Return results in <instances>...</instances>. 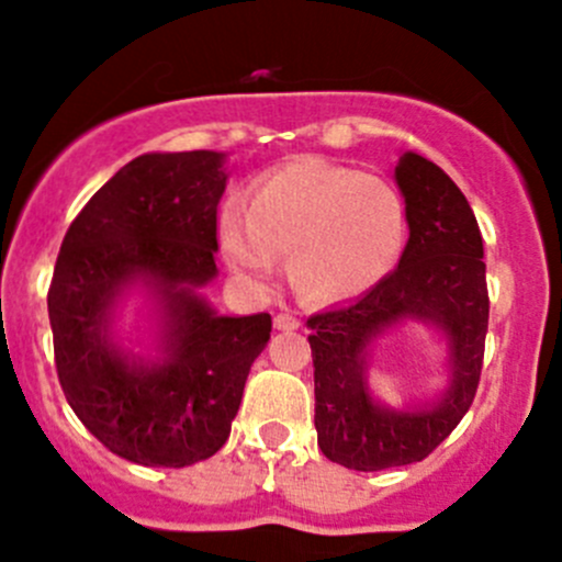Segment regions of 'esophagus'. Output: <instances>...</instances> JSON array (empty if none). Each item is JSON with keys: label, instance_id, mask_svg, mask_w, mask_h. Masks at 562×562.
<instances>
[{"label": "esophagus", "instance_id": "obj_1", "mask_svg": "<svg viewBox=\"0 0 562 562\" xmlns=\"http://www.w3.org/2000/svg\"><path fill=\"white\" fill-rule=\"evenodd\" d=\"M274 328H277V331H296L299 317L291 315V313H277L274 315Z\"/></svg>", "mask_w": 562, "mask_h": 562}]
</instances>
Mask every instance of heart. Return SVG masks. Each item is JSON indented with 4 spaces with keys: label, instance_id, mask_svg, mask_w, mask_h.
<instances>
[{
    "label": "heart",
    "instance_id": "heart-1",
    "mask_svg": "<svg viewBox=\"0 0 562 562\" xmlns=\"http://www.w3.org/2000/svg\"><path fill=\"white\" fill-rule=\"evenodd\" d=\"M220 241L231 269L266 288L291 258L307 302H342L375 288L405 245V203L383 176L299 157L252 181L245 214L228 209Z\"/></svg>",
    "mask_w": 562,
    "mask_h": 562
}]
</instances>
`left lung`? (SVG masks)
<instances>
[{
    "label": "left lung",
    "mask_w": 562,
    "mask_h": 562,
    "mask_svg": "<svg viewBox=\"0 0 562 562\" xmlns=\"http://www.w3.org/2000/svg\"><path fill=\"white\" fill-rule=\"evenodd\" d=\"M394 176L411 228L400 266L353 304L307 321L317 446L331 462L364 473L422 462L454 432L479 389L490 326L484 241L468 198L413 151L400 157ZM400 319L435 322L450 339L456 378L429 412H389L366 391V350Z\"/></svg>",
    "instance_id": "obj_1"
}]
</instances>
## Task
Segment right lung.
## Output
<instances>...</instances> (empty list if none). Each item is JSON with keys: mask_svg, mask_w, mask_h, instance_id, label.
I'll use <instances>...</instances> for the list:
<instances>
[{"mask_svg": "<svg viewBox=\"0 0 562 562\" xmlns=\"http://www.w3.org/2000/svg\"><path fill=\"white\" fill-rule=\"evenodd\" d=\"M220 151L140 155L108 179L61 241L48 288L54 361L83 427L130 462L187 468L231 435L271 315H214L198 288L217 274ZM146 279L167 310V359L130 366L106 339L117 293Z\"/></svg>", "mask_w": 562, "mask_h": 562, "instance_id": "obj_1", "label": "right lung"}]
</instances>
